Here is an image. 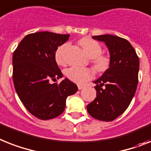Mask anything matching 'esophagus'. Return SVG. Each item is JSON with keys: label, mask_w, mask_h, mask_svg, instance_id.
<instances>
[{"label": "esophagus", "mask_w": 151, "mask_h": 151, "mask_svg": "<svg viewBox=\"0 0 151 151\" xmlns=\"http://www.w3.org/2000/svg\"><path fill=\"white\" fill-rule=\"evenodd\" d=\"M85 88V86H80V85H78V89H79V90H81V89H83Z\"/></svg>", "instance_id": "34e87169"}]
</instances>
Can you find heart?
Masks as SVG:
<instances>
[{
	"label": "heart",
	"mask_w": 151,
	"mask_h": 151,
	"mask_svg": "<svg viewBox=\"0 0 151 151\" xmlns=\"http://www.w3.org/2000/svg\"><path fill=\"white\" fill-rule=\"evenodd\" d=\"M78 44L83 48L86 55L93 58V65L98 72H104L109 68V58L104 55H101L102 47L100 45L89 38H83L78 41ZM68 44H64L58 47L55 52V58L56 62L59 65H65L66 62L64 58L65 49L67 48ZM67 78L78 84H83L86 81L89 80L94 76L93 71L90 68H82V67H71L65 72Z\"/></svg>",
	"instance_id": "obj_1"
}]
</instances>
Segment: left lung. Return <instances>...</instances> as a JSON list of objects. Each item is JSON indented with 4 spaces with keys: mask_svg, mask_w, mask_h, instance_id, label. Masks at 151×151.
<instances>
[{
    "mask_svg": "<svg viewBox=\"0 0 151 151\" xmlns=\"http://www.w3.org/2000/svg\"><path fill=\"white\" fill-rule=\"evenodd\" d=\"M103 42L109 52V68L93 83L96 97L87 105V111L95 119L113 121L129 106L138 83L140 62L127 40L112 35L93 36Z\"/></svg>",
    "mask_w": 151,
    "mask_h": 151,
    "instance_id": "8db88e82",
    "label": "left lung"
}]
</instances>
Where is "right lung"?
<instances>
[{"mask_svg":"<svg viewBox=\"0 0 151 151\" xmlns=\"http://www.w3.org/2000/svg\"><path fill=\"white\" fill-rule=\"evenodd\" d=\"M69 35L40 32L26 35L12 58L16 93L25 108L38 119H50L65 110L66 99L78 90L65 78L59 84L50 83L62 77L55 55Z\"/></svg>","mask_w":151,"mask_h":151,"instance_id":"1","label":"right lung"}]
</instances>
